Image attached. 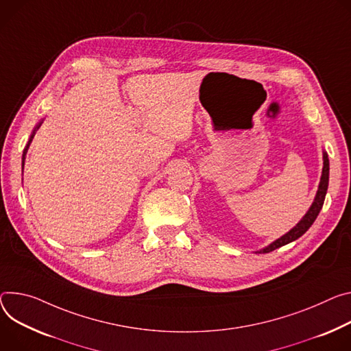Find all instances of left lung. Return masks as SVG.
Returning <instances> with one entry per match:
<instances>
[{
    "mask_svg": "<svg viewBox=\"0 0 351 351\" xmlns=\"http://www.w3.org/2000/svg\"><path fill=\"white\" fill-rule=\"evenodd\" d=\"M328 184H329V158H328V154L324 152L322 178H321V183H319V187H317V193L315 196V200H313L311 208L308 210V213L304 215V218L298 222V224L290 232H287L285 235H282L281 238H278L277 241H274L271 245H269L267 247H265L261 252L269 253V252H271V250H274L280 246H284L287 243H290V242L298 239L300 237H302L309 230V227L313 224V221L316 219L317 214H319V211L322 210L325 196H326V192H328Z\"/></svg>",
    "mask_w": 351,
    "mask_h": 351,
    "instance_id": "obj_1",
    "label": "left lung"
}]
</instances>
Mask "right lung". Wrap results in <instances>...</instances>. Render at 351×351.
<instances>
[{
	"mask_svg": "<svg viewBox=\"0 0 351 351\" xmlns=\"http://www.w3.org/2000/svg\"><path fill=\"white\" fill-rule=\"evenodd\" d=\"M39 125H40V123H39ZM39 125H38V129H39ZM32 137H34V136H32ZM30 141H32V140H29V143H30ZM27 147H29V144H27ZM26 149H27V148H26ZM22 158L25 159V154H23V156H22ZM22 164H23V162H22ZM22 167H23V165H22Z\"/></svg>",
	"mask_w": 351,
	"mask_h": 351,
	"instance_id": "1",
	"label": "right lung"
}]
</instances>
